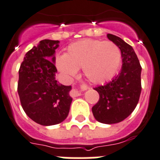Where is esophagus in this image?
Masks as SVG:
<instances>
[{
  "label": "esophagus",
  "instance_id": "obj_1",
  "mask_svg": "<svg viewBox=\"0 0 160 160\" xmlns=\"http://www.w3.org/2000/svg\"><path fill=\"white\" fill-rule=\"evenodd\" d=\"M80 94V91H78V90H76V89L73 90V96H75V97H77V96H79Z\"/></svg>",
  "mask_w": 160,
  "mask_h": 160
}]
</instances>
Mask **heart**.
Wrapping results in <instances>:
<instances>
[{"instance_id":"heart-1","label":"heart","mask_w":160,"mask_h":160,"mask_svg":"<svg viewBox=\"0 0 160 160\" xmlns=\"http://www.w3.org/2000/svg\"><path fill=\"white\" fill-rule=\"evenodd\" d=\"M121 63L118 47L110 41L82 39L71 44L64 55L58 57L57 68L67 77L83 69L85 77L93 84H103L116 75Z\"/></svg>"}]
</instances>
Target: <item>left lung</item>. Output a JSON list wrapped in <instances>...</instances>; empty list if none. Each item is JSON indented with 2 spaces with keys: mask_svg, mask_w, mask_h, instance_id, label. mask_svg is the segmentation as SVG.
Masks as SVG:
<instances>
[{
  "mask_svg": "<svg viewBox=\"0 0 160 160\" xmlns=\"http://www.w3.org/2000/svg\"><path fill=\"white\" fill-rule=\"evenodd\" d=\"M107 37L120 49L122 70L110 82L94 88L100 98L92 111L99 122L114 124L131 114L138 104L142 90V68L131 46L113 34H108Z\"/></svg>",
  "mask_w": 160,
  "mask_h": 160,
  "instance_id": "1",
  "label": "left lung"
}]
</instances>
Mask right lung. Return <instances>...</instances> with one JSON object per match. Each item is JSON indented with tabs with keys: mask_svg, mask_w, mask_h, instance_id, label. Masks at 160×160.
Wrapping results in <instances>:
<instances>
[{
	"mask_svg": "<svg viewBox=\"0 0 160 160\" xmlns=\"http://www.w3.org/2000/svg\"><path fill=\"white\" fill-rule=\"evenodd\" d=\"M58 40L44 39L26 54L18 84L22 106L30 119L42 126L59 124L67 118L72 98V86L55 79V50Z\"/></svg>",
	"mask_w": 160,
	"mask_h": 160,
	"instance_id": "1",
	"label": "right lung"
}]
</instances>
